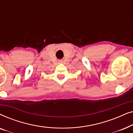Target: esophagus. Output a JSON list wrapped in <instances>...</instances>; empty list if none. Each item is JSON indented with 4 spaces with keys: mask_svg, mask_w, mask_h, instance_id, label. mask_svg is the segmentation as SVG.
<instances>
[{
    "mask_svg": "<svg viewBox=\"0 0 133 133\" xmlns=\"http://www.w3.org/2000/svg\"><path fill=\"white\" fill-rule=\"evenodd\" d=\"M59 62H60V63H62V61H59Z\"/></svg>",
    "mask_w": 133,
    "mask_h": 133,
    "instance_id": "obj_1",
    "label": "esophagus"
}]
</instances>
